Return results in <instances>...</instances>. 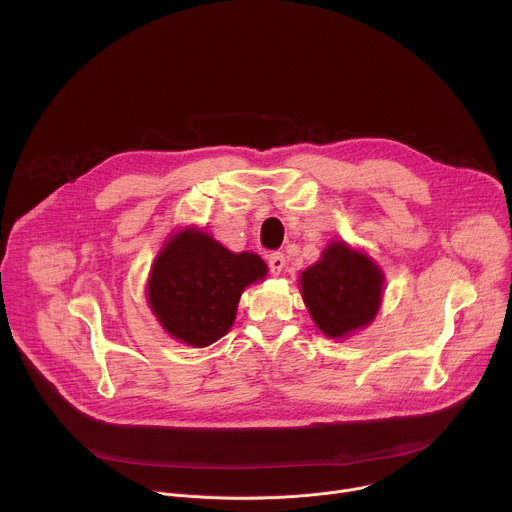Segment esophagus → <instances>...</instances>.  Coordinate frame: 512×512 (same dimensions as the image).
<instances>
[{"label": "esophagus", "instance_id": "34e87169", "mask_svg": "<svg viewBox=\"0 0 512 512\" xmlns=\"http://www.w3.org/2000/svg\"><path fill=\"white\" fill-rule=\"evenodd\" d=\"M267 263H269V271H271L273 275H280L282 269H284V265H286V257H284V253H271L269 259H267Z\"/></svg>", "mask_w": 512, "mask_h": 512}]
</instances>
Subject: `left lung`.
Here are the masks:
<instances>
[{
    "instance_id": "1",
    "label": "left lung",
    "mask_w": 512,
    "mask_h": 512,
    "mask_svg": "<svg viewBox=\"0 0 512 512\" xmlns=\"http://www.w3.org/2000/svg\"><path fill=\"white\" fill-rule=\"evenodd\" d=\"M300 286L316 327L329 339H345L376 318L384 273L365 253L333 241L302 271Z\"/></svg>"
}]
</instances>
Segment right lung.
<instances>
[{
    "instance_id": "1",
    "label": "right lung",
    "mask_w": 512,
    "mask_h": 512,
    "mask_svg": "<svg viewBox=\"0 0 512 512\" xmlns=\"http://www.w3.org/2000/svg\"><path fill=\"white\" fill-rule=\"evenodd\" d=\"M265 275L267 265L259 255L230 253L192 226L163 245L151 267L147 298L173 339L208 347L230 331L245 288Z\"/></svg>"
}]
</instances>
